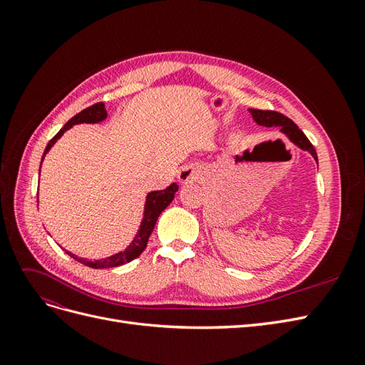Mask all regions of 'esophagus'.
Returning <instances> with one entry per match:
<instances>
[{
	"label": "esophagus",
	"instance_id": "esophagus-1",
	"mask_svg": "<svg viewBox=\"0 0 365 365\" xmlns=\"http://www.w3.org/2000/svg\"><path fill=\"white\" fill-rule=\"evenodd\" d=\"M196 176H197V172H196L195 169H192V168H184V169L181 170V173H180V181L184 182V184L192 182V181L196 180Z\"/></svg>",
	"mask_w": 365,
	"mask_h": 365
}]
</instances>
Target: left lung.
Instances as JSON below:
<instances>
[{
    "mask_svg": "<svg viewBox=\"0 0 365 365\" xmlns=\"http://www.w3.org/2000/svg\"><path fill=\"white\" fill-rule=\"evenodd\" d=\"M251 114H252L254 120H256L257 123L262 126H267V128L279 126L283 134L288 135L291 138V141H294L298 148L311 152L312 157L315 158V161L318 164V157H317V152H315V148L312 146V143L307 140V137L303 134V130L298 129V126L291 118H288L277 111H263V109H251Z\"/></svg>",
    "mask_w": 365,
    "mask_h": 365,
    "instance_id": "left-lung-1",
    "label": "left lung"
}]
</instances>
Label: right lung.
<instances>
[{
	"mask_svg": "<svg viewBox=\"0 0 365 365\" xmlns=\"http://www.w3.org/2000/svg\"><path fill=\"white\" fill-rule=\"evenodd\" d=\"M105 118H106V108H105L103 102H98V103H96L93 106L85 108L83 111H81L79 114H76L71 120H68L67 123H65V126L58 132V134L48 141L46 150H43L42 160H43V157H46V153L50 150V148L54 145V143H56V140L61 138V135L63 134V132L67 130V129H70L73 125H77V123H97V121H102ZM39 172H41V169H39ZM176 190H178V184L173 182L165 190L150 192L148 195L146 207H145V217H143V222H141L138 235L134 237V240H132V244L125 251H121L118 254H114V256L108 257V259L96 260V262L81 259V257L74 256V254H71L68 251H67V254H68V256H71L74 260L81 262V263L86 264V267H90V268H114V267H120V264H125V263H128L130 260L137 259L140 254L145 251V248L148 245L149 236L152 235L153 227H155V224H157L158 216L161 215L163 210L168 208V205L173 201Z\"/></svg>",
	"mask_w": 365,
	"mask_h": 365,
	"instance_id": "add662e5",
	"label": "right lung"
}]
</instances>
